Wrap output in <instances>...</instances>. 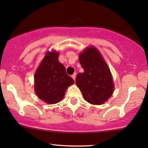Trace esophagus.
<instances>
[{
	"instance_id": "34e87169",
	"label": "esophagus",
	"mask_w": 148,
	"mask_h": 148,
	"mask_svg": "<svg viewBox=\"0 0 148 148\" xmlns=\"http://www.w3.org/2000/svg\"><path fill=\"white\" fill-rule=\"evenodd\" d=\"M76 76H77V74H74L72 76H71V77H72V79H74V80H75L76 79Z\"/></svg>"
}]
</instances>
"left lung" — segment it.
Returning a JSON list of instances; mask_svg holds the SVG:
<instances>
[{
	"mask_svg": "<svg viewBox=\"0 0 148 148\" xmlns=\"http://www.w3.org/2000/svg\"><path fill=\"white\" fill-rule=\"evenodd\" d=\"M84 72L79 73L76 84L84 98L92 105H102L113 94L111 71L100 51L95 47H87L79 56Z\"/></svg>",
	"mask_w": 148,
	"mask_h": 148,
	"instance_id": "8db88e82",
	"label": "left lung"
}]
</instances>
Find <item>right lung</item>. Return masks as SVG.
<instances>
[{
  "label": "right lung",
  "mask_w": 148,
  "mask_h": 148,
  "mask_svg": "<svg viewBox=\"0 0 148 148\" xmlns=\"http://www.w3.org/2000/svg\"><path fill=\"white\" fill-rule=\"evenodd\" d=\"M60 53L48 51L34 74V90L38 98L47 104L59 103L69 86L74 84L66 74L64 66L58 60Z\"/></svg>",
  "instance_id": "right-lung-1"
}]
</instances>
